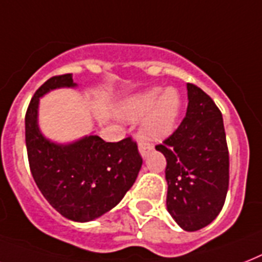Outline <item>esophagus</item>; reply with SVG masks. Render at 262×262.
Masks as SVG:
<instances>
[{
  "mask_svg": "<svg viewBox=\"0 0 262 262\" xmlns=\"http://www.w3.org/2000/svg\"><path fill=\"white\" fill-rule=\"evenodd\" d=\"M138 149H140V153H141L142 157H146L148 155H149V152L152 150V146L148 145V144H145V142H140L138 144Z\"/></svg>",
  "mask_w": 262,
  "mask_h": 262,
  "instance_id": "obj_1",
  "label": "esophagus"
}]
</instances>
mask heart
<instances>
[{"label": "heart", "instance_id": "b5f03b06", "mask_svg": "<svg viewBox=\"0 0 262 262\" xmlns=\"http://www.w3.org/2000/svg\"><path fill=\"white\" fill-rule=\"evenodd\" d=\"M180 113V97L178 91L168 89H153L135 97L125 106L127 120L138 121L148 115L142 124L141 135L146 141H159L168 137L175 129Z\"/></svg>", "mask_w": 262, "mask_h": 262}]
</instances>
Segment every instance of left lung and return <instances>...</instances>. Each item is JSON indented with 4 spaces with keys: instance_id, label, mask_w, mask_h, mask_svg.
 I'll list each match as a JSON object with an SVG mask.
<instances>
[{
    "instance_id": "left-lung-1",
    "label": "left lung",
    "mask_w": 262,
    "mask_h": 262,
    "mask_svg": "<svg viewBox=\"0 0 262 262\" xmlns=\"http://www.w3.org/2000/svg\"><path fill=\"white\" fill-rule=\"evenodd\" d=\"M188 106L179 127L156 145L167 159V210L182 229L196 231L215 220L229 188V149L222 113L188 83Z\"/></svg>"
}]
</instances>
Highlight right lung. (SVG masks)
<instances>
[{"label": "right lung", "mask_w": 262, "mask_h": 262, "mask_svg": "<svg viewBox=\"0 0 262 262\" xmlns=\"http://www.w3.org/2000/svg\"><path fill=\"white\" fill-rule=\"evenodd\" d=\"M75 86L72 74H64L37 89L25 114V142L32 176L50 205L67 220L89 222L120 203L136 182L142 157L132 137L106 142L89 136L60 145L40 133V97L54 89Z\"/></svg>", "instance_id": "add662e5"}]
</instances>
